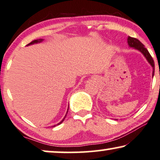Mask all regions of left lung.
Listing matches in <instances>:
<instances>
[{"label": "left lung", "mask_w": 160, "mask_h": 160, "mask_svg": "<svg viewBox=\"0 0 160 160\" xmlns=\"http://www.w3.org/2000/svg\"><path fill=\"white\" fill-rule=\"evenodd\" d=\"M127 44L129 48H132L133 49H135L136 50H138L140 52H141L143 56L145 57V58L146 59L148 63L152 66L153 71H152V77H154V60H153L152 57L151 56L150 53L148 52V51L147 49L145 48L143 44H142L141 42H140L139 40L135 39V38H132L130 37H128L127 38Z\"/></svg>", "instance_id": "1"}]
</instances>
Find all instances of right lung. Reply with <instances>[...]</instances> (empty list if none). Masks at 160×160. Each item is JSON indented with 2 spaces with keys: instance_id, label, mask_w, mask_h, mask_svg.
<instances>
[{
  "instance_id": "right-lung-1",
  "label": "right lung",
  "mask_w": 160,
  "mask_h": 160,
  "mask_svg": "<svg viewBox=\"0 0 160 160\" xmlns=\"http://www.w3.org/2000/svg\"><path fill=\"white\" fill-rule=\"evenodd\" d=\"M43 40L44 39H37V40H34V41H33V42H31V43H29L28 44H27L26 46H29V45H32V44H38V43H41V42H43ZM68 110H69V107H68ZM68 110H67V112H68ZM67 114H66V116H64V118H63V120L61 121V122H59L58 123H57L56 125H54V126L53 127H55V126H57V125H59V124H61V123L63 122V121H64V119H65V118H66V116H67Z\"/></svg>"
}]
</instances>
